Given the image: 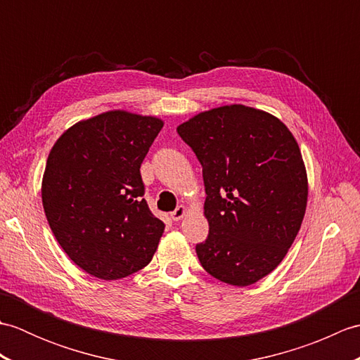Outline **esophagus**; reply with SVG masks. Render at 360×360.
<instances>
[{
  "mask_svg": "<svg viewBox=\"0 0 360 360\" xmlns=\"http://www.w3.org/2000/svg\"><path fill=\"white\" fill-rule=\"evenodd\" d=\"M187 212H188V209L186 207V205H178V207H176V210H173L170 213V217H172L173 221H179V219H182V218L187 215Z\"/></svg>",
  "mask_w": 360,
  "mask_h": 360,
  "instance_id": "obj_1",
  "label": "esophagus"
}]
</instances>
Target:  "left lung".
I'll list each match as a JSON object with an SVG mask.
<instances>
[{
  "label": "left lung",
  "instance_id": "1",
  "mask_svg": "<svg viewBox=\"0 0 360 360\" xmlns=\"http://www.w3.org/2000/svg\"><path fill=\"white\" fill-rule=\"evenodd\" d=\"M176 129L202 165L209 236L196 244L201 266L227 285H254L286 257L307 212L295 137L278 117L236 103Z\"/></svg>",
  "mask_w": 360,
  "mask_h": 360
}]
</instances>
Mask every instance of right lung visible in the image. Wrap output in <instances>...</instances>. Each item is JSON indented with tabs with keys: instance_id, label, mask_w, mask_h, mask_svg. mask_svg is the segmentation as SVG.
Wrapping results in <instances>:
<instances>
[{
	"instance_id": "right-lung-1",
	"label": "right lung",
	"mask_w": 360,
	"mask_h": 360,
	"mask_svg": "<svg viewBox=\"0 0 360 360\" xmlns=\"http://www.w3.org/2000/svg\"><path fill=\"white\" fill-rule=\"evenodd\" d=\"M164 122L125 110L80 120L58 137L46 160L43 209L60 246L102 280L147 266L164 223L143 200L141 164Z\"/></svg>"
}]
</instances>
